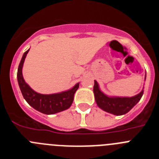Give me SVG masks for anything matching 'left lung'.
Returning <instances> with one entry per match:
<instances>
[{"mask_svg": "<svg viewBox=\"0 0 159 159\" xmlns=\"http://www.w3.org/2000/svg\"><path fill=\"white\" fill-rule=\"evenodd\" d=\"M93 92L97 105L105 111L116 116H122L130 111L132 107L137 104L138 102L141 99L143 95V90L139 94L130 98L108 97L99 90V85L96 81H95L94 84Z\"/></svg>", "mask_w": 159, "mask_h": 159, "instance_id": "obj_1", "label": "left lung"}]
</instances>
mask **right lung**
<instances>
[{"label":"right lung","instance_id":"1","mask_svg":"<svg viewBox=\"0 0 159 159\" xmlns=\"http://www.w3.org/2000/svg\"><path fill=\"white\" fill-rule=\"evenodd\" d=\"M29 51V49L24 53L17 71L18 84L25 99L34 109L46 115H52L57 112L67 110L72 103L74 94L79 88V84H75L71 89L58 94L42 95L34 92L25 83L22 75V67Z\"/></svg>","mask_w":159,"mask_h":159}]
</instances>
